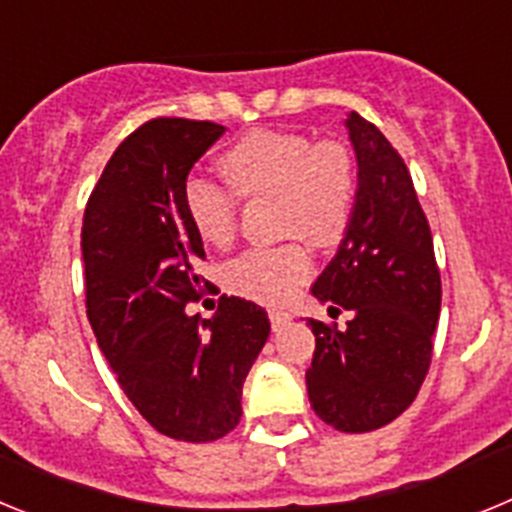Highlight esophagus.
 Here are the masks:
<instances>
[{
  "label": "esophagus",
  "mask_w": 512,
  "mask_h": 512,
  "mask_svg": "<svg viewBox=\"0 0 512 512\" xmlns=\"http://www.w3.org/2000/svg\"><path fill=\"white\" fill-rule=\"evenodd\" d=\"M269 320H271V328L274 330H282L284 325L292 320V315H289L287 310H269Z\"/></svg>",
  "instance_id": "1"
}]
</instances>
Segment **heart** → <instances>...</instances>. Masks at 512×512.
I'll return each instance as SVG.
<instances>
[{
    "label": "heart",
    "mask_w": 512,
    "mask_h": 512,
    "mask_svg": "<svg viewBox=\"0 0 512 512\" xmlns=\"http://www.w3.org/2000/svg\"><path fill=\"white\" fill-rule=\"evenodd\" d=\"M220 171L236 194L259 200L277 197L282 235H302L312 246H336L351 223L356 202V161L338 140L305 133L256 130L220 156ZM184 207L194 230L223 248L238 228V197L207 179H189ZM310 253L300 243L251 248L225 269L235 295L279 305L310 279Z\"/></svg>",
    "instance_id": "1"
}]
</instances>
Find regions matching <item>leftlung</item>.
Wrapping results in <instances>:
<instances>
[{
    "label": "left lung",
    "instance_id": "8db88e82",
    "mask_svg": "<svg viewBox=\"0 0 512 512\" xmlns=\"http://www.w3.org/2000/svg\"><path fill=\"white\" fill-rule=\"evenodd\" d=\"M346 130L359 166L354 212L312 295L351 310L346 330L310 320L315 354L307 397L343 433L392 423L418 395L441 312V274L413 179L377 125L351 112Z\"/></svg>",
    "mask_w": 512,
    "mask_h": 512
}]
</instances>
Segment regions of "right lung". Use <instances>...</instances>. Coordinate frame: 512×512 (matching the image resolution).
<instances>
[{"instance_id": "add662e5", "label": "right lung", "mask_w": 512, "mask_h": 512, "mask_svg": "<svg viewBox=\"0 0 512 512\" xmlns=\"http://www.w3.org/2000/svg\"><path fill=\"white\" fill-rule=\"evenodd\" d=\"M223 125L156 117L122 140L84 210L87 318L122 392L176 441L223 438L241 420L243 382L269 338L256 302L220 297L189 315L210 282L200 233L184 207L192 166Z\"/></svg>"}]
</instances>
